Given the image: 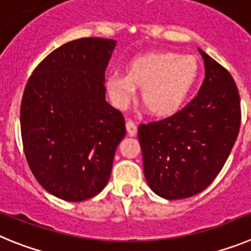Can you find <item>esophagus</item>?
<instances>
[{"label": "esophagus", "instance_id": "34e87169", "mask_svg": "<svg viewBox=\"0 0 251 251\" xmlns=\"http://www.w3.org/2000/svg\"><path fill=\"white\" fill-rule=\"evenodd\" d=\"M126 130H127V134L130 135V136H135L137 132L136 124L132 120H127L126 121Z\"/></svg>", "mask_w": 251, "mask_h": 251}]
</instances>
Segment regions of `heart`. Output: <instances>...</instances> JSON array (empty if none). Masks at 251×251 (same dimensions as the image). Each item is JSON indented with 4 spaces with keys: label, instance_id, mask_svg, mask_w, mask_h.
I'll list each match as a JSON object with an SVG mask.
<instances>
[{
    "label": "heart",
    "instance_id": "b5f03b06",
    "mask_svg": "<svg viewBox=\"0 0 251 251\" xmlns=\"http://www.w3.org/2000/svg\"><path fill=\"white\" fill-rule=\"evenodd\" d=\"M195 56L174 51H155L131 60L125 75L109 76L106 89L114 105L125 109L141 87V101L155 116H170L179 111L189 98L199 76Z\"/></svg>",
    "mask_w": 251,
    "mask_h": 251
}]
</instances>
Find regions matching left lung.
<instances>
[{
	"label": "left lung",
	"mask_w": 251,
	"mask_h": 251,
	"mask_svg": "<svg viewBox=\"0 0 251 251\" xmlns=\"http://www.w3.org/2000/svg\"><path fill=\"white\" fill-rule=\"evenodd\" d=\"M199 51L205 78L198 96L180 111L140 124L137 130L146 181L168 200L205 190L224 166L240 128L235 81L225 67Z\"/></svg>",
	"instance_id": "1"
}]
</instances>
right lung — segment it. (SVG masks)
Masks as SVG:
<instances>
[{
	"mask_svg": "<svg viewBox=\"0 0 251 251\" xmlns=\"http://www.w3.org/2000/svg\"><path fill=\"white\" fill-rule=\"evenodd\" d=\"M115 40L85 37L47 55L26 83L20 110L27 164L50 194L83 201L111 175L125 117L105 100Z\"/></svg>",
	"mask_w": 251,
	"mask_h": 251,
	"instance_id": "obj_1",
	"label": "right lung"
}]
</instances>
